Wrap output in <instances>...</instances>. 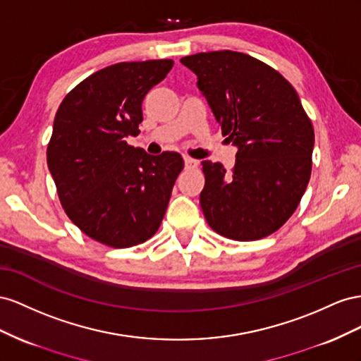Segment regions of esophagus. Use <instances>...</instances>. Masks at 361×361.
Instances as JSON below:
<instances>
[{
	"label": "esophagus",
	"mask_w": 361,
	"mask_h": 361,
	"mask_svg": "<svg viewBox=\"0 0 361 361\" xmlns=\"http://www.w3.org/2000/svg\"><path fill=\"white\" fill-rule=\"evenodd\" d=\"M184 164H186L188 169H195L198 166V161L192 159V157H189V156H184Z\"/></svg>",
	"instance_id": "esophagus-1"
}]
</instances>
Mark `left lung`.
<instances>
[{
  "instance_id": "8db88e82",
  "label": "left lung",
  "mask_w": 361,
  "mask_h": 361,
  "mask_svg": "<svg viewBox=\"0 0 361 361\" xmlns=\"http://www.w3.org/2000/svg\"><path fill=\"white\" fill-rule=\"evenodd\" d=\"M180 61L197 74L222 136L239 148L231 173L202 161L205 221L226 239H263L287 222L307 189L312 121L293 86L259 59L225 49Z\"/></svg>"
}]
</instances>
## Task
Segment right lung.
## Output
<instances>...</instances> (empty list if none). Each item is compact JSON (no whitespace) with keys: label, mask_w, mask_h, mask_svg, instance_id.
<instances>
[{"label":"right lung","mask_w":361,"mask_h":361,"mask_svg":"<svg viewBox=\"0 0 361 361\" xmlns=\"http://www.w3.org/2000/svg\"><path fill=\"white\" fill-rule=\"evenodd\" d=\"M171 59L122 61L89 75L61 101L47 148L61 207L90 239L130 248L157 233L184 168L178 152L149 156L127 143L142 102Z\"/></svg>","instance_id":"add662e5"}]
</instances>
